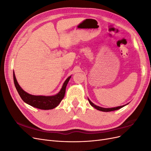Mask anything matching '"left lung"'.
I'll list each match as a JSON object with an SVG mask.
<instances>
[{"instance_id":"obj_1","label":"left lung","mask_w":151,"mask_h":151,"mask_svg":"<svg viewBox=\"0 0 151 151\" xmlns=\"http://www.w3.org/2000/svg\"><path fill=\"white\" fill-rule=\"evenodd\" d=\"M88 101H89V102L90 104H91V106H92L93 107H94V108H96V109H97L98 110L101 111H104V112H108V111H112L117 110V109H120V108H122V107L125 106H126L127 104H129V103H128V104H127L123 105V106H117V107H114V108H102V107L98 106H97V105L94 104L93 103H92V102H91V101H90V99H89V98H88Z\"/></svg>"}]
</instances>
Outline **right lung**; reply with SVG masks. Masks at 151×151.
<instances>
[{
    "instance_id": "obj_1",
    "label": "right lung",
    "mask_w": 151,
    "mask_h": 151,
    "mask_svg": "<svg viewBox=\"0 0 151 151\" xmlns=\"http://www.w3.org/2000/svg\"><path fill=\"white\" fill-rule=\"evenodd\" d=\"M70 77L71 76H69L65 81L60 91L57 94L53 96H35L26 93L21 88L16 78L14 72H13L14 83L21 99L30 106L40 109H52L56 108L60 104L64 97L66 86Z\"/></svg>"
}]
</instances>
